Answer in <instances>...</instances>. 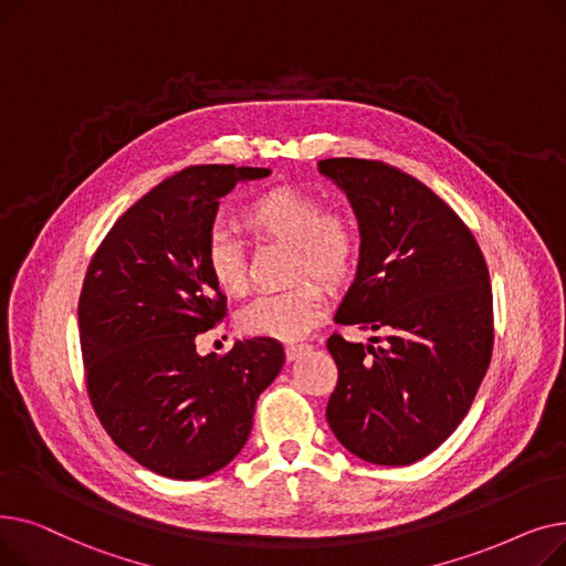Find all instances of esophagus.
Masks as SVG:
<instances>
[{"mask_svg": "<svg viewBox=\"0 0 566 566\" xmlns=\"http://www.w3.org/2000/svg\"><path fill=\"white\" fill-rule=\"evenodd\" d=\"M310 348H312V346L305 344V342H291V344H286V358H289V360H295V358H298V355L307 353Z\"/></svg>", "mask_w": 566, "mask_h": 566, "instance_id": "1", "label": "esophagus"}]
</instances>
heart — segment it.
<instances>
[{
	"mask_svg": "<svg viewBox=\"0 0 566 566\" xmlns=\"http://www.w3.org/2000/svg\"><path fill=\"white\" fill-rule=\"evenodd\" d=\"M245 222L265 238L293 248L291 275L301 280L282 291L263 293L243 307L238 316L241 331L286 342L298 339L314 328L328 307L323 284L313 279L339 286L358 271L363 256L360 224L344 208H323L316 195L298 188H277L256 197L248 206ZM203 263L222 291L231 295L248 291L243 248L229 231L216 227L206 235ZM303 274L315 276L303 279Z\"/></svg>",
	"mask_w": 566,
	"mask_h": 566,
	"instance_id": "heart-1",
	"label": "heart"
}]
</instances>
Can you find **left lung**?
Here are the masks:
<instances>
[{"label": "left lung", "instance_id": "left-lung-1", "mask_svg": "<svg viewBox=\"0 0 566 566\" xmlns=\"http://www.w3.org/2000/svg\"><path fill=\"white\" fill-rule=\"evenodd\" d=\"M318 169L348 195L363 231L335 323L388 333L385 346L328 337L339 376L325 418L355 457L410 465L452 436L491 365L489 265L468 224L415 176L365 158Z\"/></svg>", "mask_w": 566, "mask_h": 566}]
</instances>
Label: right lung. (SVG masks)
Returning <instances> with one entry per match:
<instances>
[{"instance_id":"obj_1","label":"right lung","mask_w":566,"mask_h":566,"mask_svg":"<svg viewBox=\"0 0 566 566\" xmlns=\"http://www.w3.org/2000/svg\"><path fill=\"white\" fill-rule=\"evenodd\" d=\"M268 174L176 171L114 222L86 268L77 321L88 401L118 448L163 478L201 480L224 468L284 365L271 337L235 342L222 358H201L195 344L227 316L203 263L220 197Z\"/></svg>"}]
</instances>
